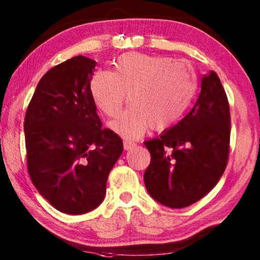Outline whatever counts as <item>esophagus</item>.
<instances>
[{
	"instance_id": "obj_1",
	"label": "esophagus",
	"mask_w": 260,
	"mask_h": 260,
	"mask_svg": "<svg viewBox=\"0 0 260 260\" xmlns=\"http://www.w3.org/2000/svg\"><path fill=\"white\" fill-rule=\"evenodd\" d=\"M135 146H137V143L133 142V141H129V140H125V141H123V147H125L126 150L133 149Z\"/></svg>"
}]
</instances>
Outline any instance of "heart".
Returning a JSON list of instances; mask_svg holds the SVG:
<instances>
[{
	"instance_id": "heart-1",
	"label": "heart",
	"mask_w": 260,
	"mask_h": 260,
	"mask_svg": "<svg viewBox=\"0 0 260 260\" xmlns=\"http://www.w3.org/2000/svg\"><path fill=\"white\" fill-rule=\"evenodd\" d=\"M196 88L195 71L187 61L142 53L120 56L113 71H95L90 81L93 102L107 118L118 117L128 93L131 107L110 126L129 139L179 121Z\"/></svg>"
}]
</instances>
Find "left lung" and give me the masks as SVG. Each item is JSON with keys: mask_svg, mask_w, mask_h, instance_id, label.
<instances>
[{"mask_svg": "<svg viewBox=\"0 0 260 260\" xmlns=\"http://www.w3.org/2000/svg\"><path fill=\"white\" fill-rule=\"evenodd\" d=\"M230 107L217 73L202 78L199 99L179 123L146 141L150 164L147 191L158 203L181 209L211 190L226 168L230 148Z\"/></svg>", "mask_w": 260, "mask_h": 260, "instance_id": "8db88e82", "label": "left lung"}]
</instances>
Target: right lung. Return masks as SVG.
<instances>
[{
	"instance_id": "1",
	"label": "right lung",
	"mask_w": 260,
	"mask_h": 260,
	"mask_svg": "<svg viewBox=\"0 0 260 260\" xmlns=\"http://www.w3.org/2000/svg\"><path fill=\"white\" fill-rule=\"evenodd\" d=\"M95 61L77 56L50 69L26 108L30 179L64 214L81 215L103 202L107 177L122 153L121 138L103 128L90 91Z\"/></svg>"
}]
</instances>
